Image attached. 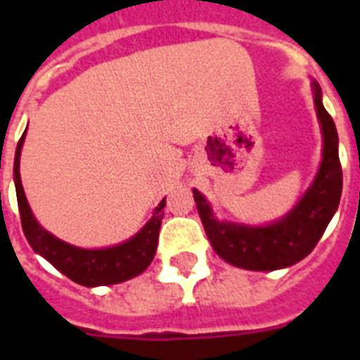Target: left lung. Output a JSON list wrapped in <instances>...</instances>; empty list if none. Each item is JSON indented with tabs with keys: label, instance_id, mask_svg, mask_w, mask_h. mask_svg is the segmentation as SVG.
Instances as JSON below:
<instances>
[{
	"label": "left lung",
	"instance_id": "obj_1",
	"mask_svg": "<svg viewBox=\"0 0 360 360\" xmlns=\"http://www.w3.org/2000/svg\"><path fill=\"white\" fill-rule=\"evenodd\" d=\"M314 106L323 134V157L312 185L290 213L265 226L236 224L214 217L202 192L192 188L198 213L213 250L224 262L248 271H276L295 265L314 250L335 217L342 196L338 132L321 103V87L312 82Z\"/></svg>",
	"mask_w": 360,
	"mask_h": 360
}]
</instances>
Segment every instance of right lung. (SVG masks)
<instances>
[{
    "instance_id": "add662e5",
    "label": "right lung",
    "mask_w": 360,
    "mask_h": 360,
    "mask_svg": "<svg viewBox=\"0 0 360 360\" xmlns=\"http://www.w3.org/2000/svg\"><path fill=\"white\" fill-rule=\"evenodd\" d=\"M24 140L25 132L20 138L16 155H14V186H16L22 230L31 248L46 262L52 263L59 273L69 276L76 284L87 285V288L120 284L143 273L157 252L158 231L164 219L162 209L166 205V198H162V202L155 207L147 224L121 245L108 246V248H80V246L69 245L44 230L33 217V211L24 194L22 179H20V155H22Z\"/></svg>"
}]
</instances>
